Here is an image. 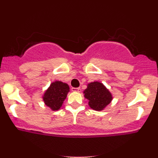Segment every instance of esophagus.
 I'll list each match as a JSON object with an SVG mask.
<instances>
[{
  "label": "esophagus",
  "mask_w": 158,
  "mask_h": 158,
  "mask_svg": "<svg viewBox=\"0 0 158 158\" xmlns=\"http://www.w3.org/2000/svg\"><path fill=\"white\" fill-rule=\"evenodd\" d=\"M71 90L73 92H79L80 91V88H72Z\"/></svg>",
  "instance_id": "esophagus-1"
}]
</instances>
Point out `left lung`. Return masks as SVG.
<instances>
[{"label": "left lung", "mask_w": 158, "mask_h": 158, "mask_svg": "<svg viewBox=\"0 0 158 158\" xmlns=\"http://www.w3.org/2000/svg\"><path fill=\"white\" fill-rule=\"evenodd\" d=\"M83 94L85 99L88 100L90 108L97 111L104 110L113 99V96L109 90L98 81L88 83Z\"/></svg>", "instance_id": "left-lung-1"}]
</instances>
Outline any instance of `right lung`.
<instances>
[{"label": "right lung", "mask_w": 158, "mask_h": 158, "mask_svg": "<svg viewBox=\"0 0 158 158\" xmlns=\"http://www.w3.org/2000/svg\"><path fill=\"white\" fill-rule=\"evenodd\" d=\"M69 91L70 88L67 83L56 80L52 82L45 90L42 95V99L45 106L55 111L61 108Z\"/></svg>", "instance_id": "right-lung-1"}]
</instances>
